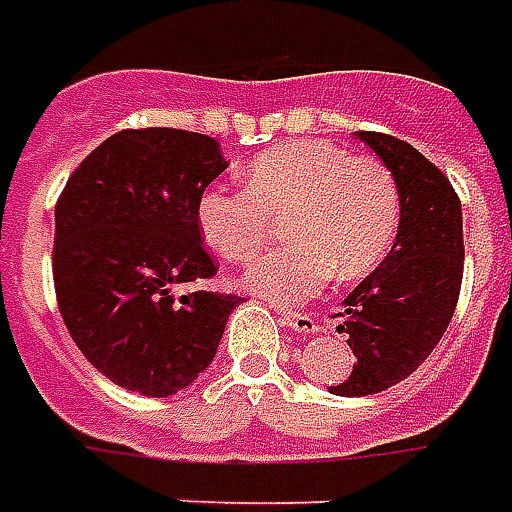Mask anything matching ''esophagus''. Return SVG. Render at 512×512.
Returning a JSON list of instances; mask_svg holds the SVG:
<instances>
[{
	"label": "esophagus",
	"instance_id": "obj_1",
	"mask_svg": "<svg viewBox=\"0 0 512 512\" xmlns=\"http://www.w3.org/2000/svg\"><path fill=\"white\" fill-rule=\"evenodd\" d=\"M280 320H283V326H289L297 334H314L317 331V323H314V317H309V314H291L289 311Z\"/></svg>",
	"mask_w": 512,
	"mask_h": 512
}]
</instances>
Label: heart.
Here are the masks:
<instances>
[{
    "instance_id": "b5f03b06",
    "label": "heart",
    "mask_w": 512,
    "mask_h": 512,
    "mask_svg": "<svg viewBox=\"0 0 512 512\" xmlns=\"http://www.w3.org/2000/svg\"><path fill=\"white\" fill-rule=\"evenodd\" d=\"M283 223V249L240 274V289L272 303H297L337 280H360L385 260L399 232V186L377 158L328 141H289L243 167V189L209 186L198 229L212 252L246 263Z\"/></svg>"
}]
</instances>
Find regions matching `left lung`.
<instances>
[{"label":"left lung","instance_id":"obj_1","mask_svg":"<svg viewBox=\"0 0 512 512\" xmlns=\"http://www.w3.org/2000/svg\"><path fill=\"white\" fill-rule=\"evenodd\" d=\"M399 186V232L391 252L340 303L354 368L331 385L337 397L379 394L411 377L448 328L465 269L462 203L450 181L408 141L357 133Z\"/></svg>","mask_w":512,"mask_h":512}]
</instances>
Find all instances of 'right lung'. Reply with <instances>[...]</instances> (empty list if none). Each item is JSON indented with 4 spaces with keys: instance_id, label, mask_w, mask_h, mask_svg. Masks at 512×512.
Instances as JSON below:
<instances>
[{
    "instance_id": "add662e5",
    "label": "right lung",
    "mask_w": 512,
    "mask_h": 512,
    "mask_svg": "<svg viewBox=\"0 0 512 512\" xmlns=\"http://www.w3.org/2000/svg\"><path fill=\"white\" fill-rule=\"evenodd\" d=\"M229 161L215 138L121 130L70 175L56 206L53 283L64 326L104 377L172 397L212 365L240 297L175 289L209 280L198 198Z\"/></svg>"
}]
</instances>
